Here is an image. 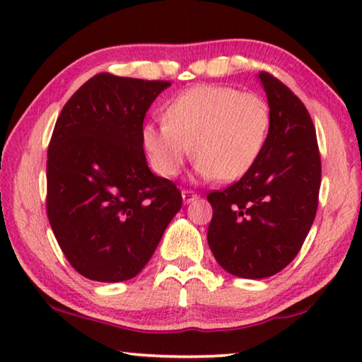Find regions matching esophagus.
I'll use <instances>...</instances> for the list:
<instances>
[{
    "label": "esophagus",
    "mask_w": 362,
    "mask_h": 362,
    "mask_svg": "<svg viewBox=\"0 0 362 362\" xmlns=\"http://www.w3.org/2000/svg\"><path fill=\"white\" fill-rule=\"evenodd\" d=\"M182 198H183V203H190L193 199H197L198 195L192 190H182Z\"/></svg>",
    "instance_id": "obj_1"
}]
</instances>
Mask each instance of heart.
<instances>
[{"label": "heart", "mask_w": 362, "mask_h": 362, "mask_svg": "<svg viewBox=\"0 0 362 362\" xmlns=\"http://www.w3.org/2000/svg\"><path fill=\"white\" fill-rule=\"evenodd\" d=\"M269 127L272 110L262 95L197 86L167 104L163 123L143 127L141 143L151 167L165 179L179 174L193 151L202 179L233 182L257 164Z\"/></svg>", "instance_id": "obj_1"}]
</instances>
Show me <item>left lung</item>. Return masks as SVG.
<instances>
[{"mask_svg":"<svg viewBox=\"0 0 362 362\" xmlns=\"http://www.w3.org/2000/svg\"><path fill=\"white\" fill-rule=\"evenodd\" d=\"M272 127L257 164L239 182L208 195V244L216 262L239 278L273 276L298 255L315 219L322 163L305 105L281 81L258 74Z\"/></svg>","mask_w":362,"mask_h":362,"instance_id":"obj_1","label":"left lung"}]
</instances>
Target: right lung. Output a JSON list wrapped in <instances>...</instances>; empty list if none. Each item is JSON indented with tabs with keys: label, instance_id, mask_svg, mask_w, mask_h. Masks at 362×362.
<instances>
[{
	"label": "right lung",
	"instance_id": "right-lung-1",
	"mask_svg": "<svg viewBox=\"0 0 362 362\" xmlns=\"http://www.w3.org/2000/svg\"><path fill=\"white\" fill-rule=\"evenodd\" d=\"M169 81L100 73L71 95L47 160V216L66 260L102 283L136 276L182 208L174 182L149 170L144 115Z\"/></svg>",
	"mask_w": 362,
	"mask_h": 362
}]
</instances>
